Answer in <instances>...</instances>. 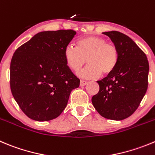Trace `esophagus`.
<instances>
[{
  "mask_svg": "<svg viewBox=\"0 0 155 155\" xmlns=\"http://www.w3.org/2000/svg\"><path fill=\"white\" fill-rule=\"evenodd\" d=\"M88 82L86 81H81V86H85L86 84H87Z\"/></svg>",
  "mask_w": 155,
  "mask_h": 155,
  "instance_id": "34e87169",
  "label": "esophagus"
}]
</instances>
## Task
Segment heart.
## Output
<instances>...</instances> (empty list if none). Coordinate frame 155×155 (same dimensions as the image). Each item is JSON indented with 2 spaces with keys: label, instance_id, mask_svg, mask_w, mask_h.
Masks as SVG:
<instances>
[{
  "label": "heart",
  "instance_id": "obj_1",
  "mask_svg": "<svg viewBox=\"0 0 155 155\" xmlns=\"http://www.w3.org/2000/svg\"><path fill=\"white\" fill-rule=\"evenodd\" d=\"M64 58L68 68L78 71L87 62V65L78 72L85 79H95L101 74L108 75L114 71L118 63V51L105 39L96 36L81 38L77 41V48L68 45L64 50Z\"/></svg>",
  "mask_w": 155,
  "mask_h": 155
}]
</instances>
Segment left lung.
I'll return each mask as SVG.
<instances>
[{
    "mask_svg": "<svg viewBox=\"0 0 155 155\" xmlns=\"http://www.w3.org/2000/svg\"><path fill=\"white\" fill-rule=\"evenodd\" d=\"M118 51V63L113 72L97 81L99 91L92 97L94 107L102 117L120 120L137 110L148 85L149 64L135 42L119 31L104 32Z\"/></svg>",
    "mask_w": 155,
    "mask_h": 155,
    "instance_id": "8db88e82",
    "label": "left lung"
}]
</instances>
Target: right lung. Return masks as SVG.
<instances>
[{"label": "right lung", "instance_id": "add662e5", "mask_svg": "<svg viewBox=\"0 0 155 155\" xmlns=\"http://www.w3.org/2000/svg\"><path fill=\"white\" fill-rule=\"evenodd\" d=\"M76 31H42L15 51L10 67L13 97L22 111L38 121L62 113L80 80L68 68L64 50Z\"/></svg>", "mask_w": 155, "mask_h": 155}]
</instances>
